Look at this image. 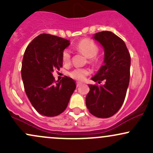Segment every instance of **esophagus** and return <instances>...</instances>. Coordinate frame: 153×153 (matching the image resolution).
Masks as SVG:
<instances>
[{
	"instance_id": "34e87169",
	"label": "esophagus",
	"mask_w": 153,
	"mask_h": 153,
	"mask_svg": "<svg viewBox=\"0 0 153 153\" xmlns=\"http://www.w3.org/2000/svg\"><path fill=\"white\" fill-rule=\"evenodd\" d=\"M82 85V82H76V86L77 87H79L80 85Z\"/></svg>"
}]
</instances>
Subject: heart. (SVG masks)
I'll return each instance as SVG.
<instances>
[{
	"mask_svg": "<svg viewBox=\"0 0 153 153\" xmlns=\"http://www.w3.org/2000/svg\"><path fill=\"white\" fill-rule=\"evenodd\" d=\"M76 49L79 52H82L88 57V60L89 63L94 64L98 62V59L96 57V54L99 52V47L95 44L92 40L88 39H84L80 41L76 45ZM62 58L63 62L68 64L71 62V52L68 50L63 51ZM90 73V72L86 68H75L71 71L69 72V75L72 78L78 80H82L85 78V77Z\"/></svg>",
	"mask_w": 153,
	"mask_h": 153,
	"instance_id": "heart-1",
	"label": "heart"
}]
</instances>
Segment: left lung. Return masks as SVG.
Wrapping results in <instances>:
<instances>
[{"label": "left lung", "mask_w": 153, "mask_h": 153, "mask_svg": "<svg viewBox=\"0 0 153 153\" xmlns=\"http://www.w3.org/2000/svg\"><path fill=\"white\" fill-rule=\"evenodd\" d=\"M94 38L102 45L105 54L103 65L91 79L105 83L88 85L85 104L91 114L108 118L118 111L125 99L130 76V54L124 42L111 31L98 32Z\"/></svg>", "instance_id": "8db88e82"}]
</instances>
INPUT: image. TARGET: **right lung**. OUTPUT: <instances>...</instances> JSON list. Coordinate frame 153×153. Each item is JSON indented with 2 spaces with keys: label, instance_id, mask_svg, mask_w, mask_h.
I'll list each match as a JSON object with an SVG mask.
<instances>
[{
  "label": "right lung",
  "instance_id": "add662e5",
  "mask_svg": "<svg viewBox=\"0 0 153 153\" xmlns=\"http://www.w3.org/2000/svg\"><path fill=\"white\" fill-rule=\"evenodd\" d=\"M69 45V40L42 34L26 47L22 80L28 99L40 114L55 117L62 113L76 88L73 79L65 76L55 81L52 73L62 67V52Z\"/></svg>",
  "mask_w": 153,
  "mask_h": 153
}]
</instances>
